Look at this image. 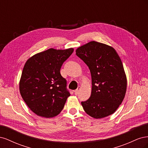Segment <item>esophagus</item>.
Instances as JSON below:
<instances>
[{"label":"esophagus","mask_w":148,"mask_h":148,"mask_svg":"<svg viewBox=\"0 0 148 148\" xmlns=\"http://www.w3.org/2000/svg\"><path fill=\"white\" fill-rule=\"evenodd\" d=\"M79 90H80V86H78V88H77V89H76V90H75V91H74L75 95H77L78 94V92H79Z\"/></svg>","instance_id":"1"}]
</instances>
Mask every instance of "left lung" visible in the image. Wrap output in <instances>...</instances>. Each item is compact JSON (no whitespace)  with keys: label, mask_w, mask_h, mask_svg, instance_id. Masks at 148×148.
I'll return each mask as SVG.
<instances>
[{"label":"left lung","mask_w":148,"mask_h":148,"mask_svg":"<svg viewBox=\"0 0 148 148\" xmlns=\"http://www.w3.org/2000/svg\"><path fill=\"white\" fill-rule=\"evenodd\" d=\"M76 54L88 65L91 75V96L82 102L85 112L95 119L114 114L122 104L127 86L117 52L112 47L92 41L79 47Z\"/></svg>","instance_id":"1"}]
</instances>
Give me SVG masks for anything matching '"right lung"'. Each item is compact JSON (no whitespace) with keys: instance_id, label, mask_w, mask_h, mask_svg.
<instances>
[{"instance_id":"add662e5","label":"right lung","mask_w":148,"mask_h":148,"mask_svg":"<svg viewBox=\"0 0 148 148\" xmlns=\"http://www.w3.org/2000/svg\"><path fill=\"white\" fill-rule=\"evenodd\" d=\"M73 52V48H51L26 61L19 88L21 96L34 114L46 118L56 117L64 109L70 94L60 70Z\"/></svg>"}]
</instances>
